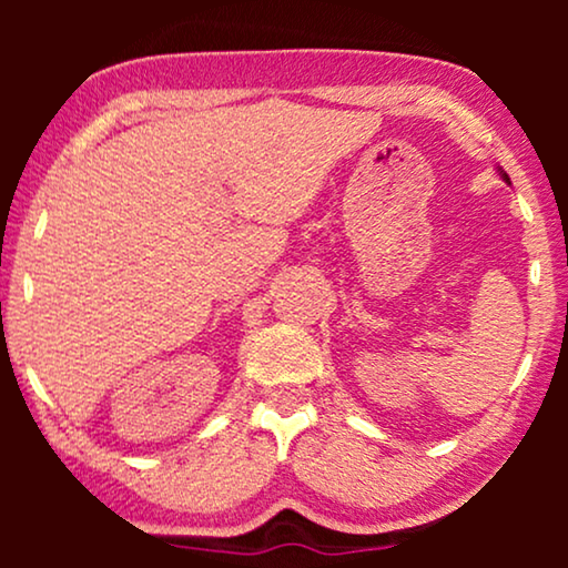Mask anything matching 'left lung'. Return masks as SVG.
Here are the masks:
<instances>
[{"label":"left lung","instance_id":"left-lung-1","mask_svg":"<svg viewBox=\"0 0 568 568\" xmlns=\"http://www.w3.org/2000/svg\"><path fill=\"white\" fill-rule=\"evenodd\" d=\"M501 178H504V181H507V183H509V175H507V173H504V170H501Z\"/></svg>","mask_w":568,"mask_h":568}]
</instances>
